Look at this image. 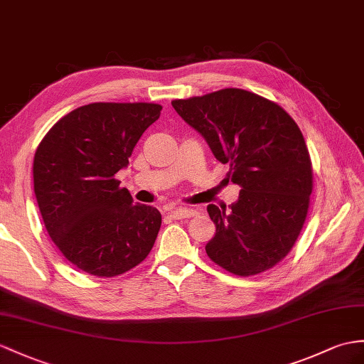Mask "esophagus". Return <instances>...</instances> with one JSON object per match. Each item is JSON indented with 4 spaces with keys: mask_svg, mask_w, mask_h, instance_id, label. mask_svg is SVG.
I'll return each mask as SVG.
<instances>
[{
    "mask_svg": "<svg viewBox=\"0 0 364 364\" xmlns=\"http://www.w3.org/2000/svg\"><path fill=\"white\" fill-rule=\"evenodd\" d=\"M168 215H170L173 219H185V218L196 216L198 213H196V210H193V208L177 207V208H171L170 211H168Z\"/></svg>",
    "mask_w": 364,
    "mask_h": 364,
    "instance_id": "34e87169",
    "label": "esophagus"
}]
</instances>
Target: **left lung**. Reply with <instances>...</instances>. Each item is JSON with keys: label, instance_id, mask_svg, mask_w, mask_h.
Instances as JSON below:
<instances>
[{"label": "left lung", "instance_id": "8db88e82", "mask_svg": "<svg viewBox=\"0 0 364 364\" xmlns=\"http://www.w3.org/2000/svg\"><path fill=\"white\" fill-rule=\"evenodd\" d=\"M171 105L241 187L228 211L207 207L216 225L205 245L210 259L239 277L272 269L294 247L312 194V164L295 120L237 87Z\"/></svg>", "mask_w": 364, "mask_h": 364}]
</instances>
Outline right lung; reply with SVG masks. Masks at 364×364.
Segmentation results:
<instances>
[{"label": "right lung", "instance_id": "right-lung-1", "mask_svg": "<svg viewBox=\"0 0 364 364\" xmlns=\"http://www.w3.org/2000/svg\"><path fill=\"white\" fill-rule=\"evenodd\" d=\"M154 103H91L50 128L33 159V191L44 227L75 267L117 277L151 252L162 224L157 208L134 203L114 174L149 125Z\"/></svg>", "mask_w": 364, "mask_h": 364}]
</instances>
